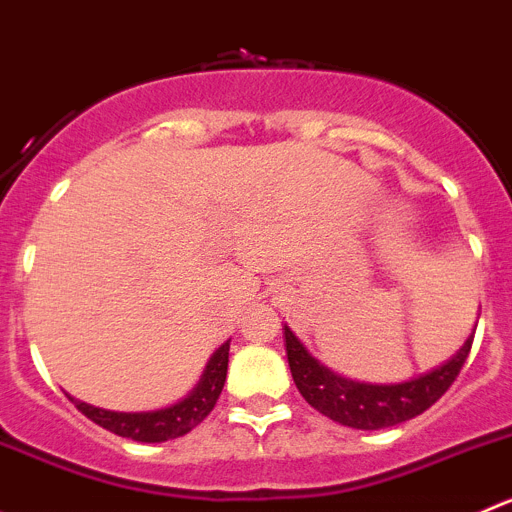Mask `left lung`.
Instances as JSON below:
<instances>
[{
  "label": "left lung",
  "instance_id": "1",
  "mask_svg": "<svg viewBox=\"0 0 512 512\" xmlns=\"http://www.w3.org/2000/svg\"><path fill=\"white\" fill-rule=\"evenodd\" d=\"M287 362H290L292 380L302 398L335 423L355 430H382L413 420L423 415L430 405L438 403L455 377L463 370L465 360L473 347V337L465 340L458 355L445 365L415 377V380L398 382V385H370L355 382L337 372L327 370L305 350L300 340L285 325Z\"/></svg>",
  "mask_w": 512,
  "mask_h": 512
}]
</instances>
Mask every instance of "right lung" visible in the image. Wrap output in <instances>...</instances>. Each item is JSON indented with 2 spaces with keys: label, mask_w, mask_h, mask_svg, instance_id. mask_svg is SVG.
<instances>
[{
  "label": "right lung",
  "mask_w": 512,
  "mask_h": 512,
  "mask_svg": "<svg viewBox=\"0 0 512 512\" xmlns=\"http://www.w3.org/2000/svg\"><path fill=\"white\" fill-rule=\"evenodd\" d=\"M227 362H230V340L210 357L205 375L197 382V388L185 400H180V403L170 405L165 410H152V413H112V410L79 403L74 398L69 400L92 423L109 430V433L119 435V438H130L137 440V443H165V440H175L187 435L212 413L222 388H225Z\"/></svg>",
  "instance_id": "right-lung-1"
}]
</instances>
